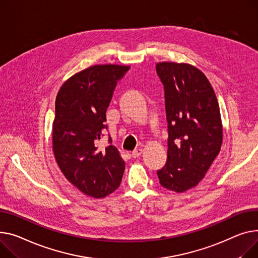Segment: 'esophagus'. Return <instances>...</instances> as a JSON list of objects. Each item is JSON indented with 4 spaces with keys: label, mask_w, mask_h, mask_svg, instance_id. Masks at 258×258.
<instances>
[{
    "label": "esophagus",
    "mask_w": 258,
    "mask_h": 258,
    "mask_svg": "<svg viewBox=\"0 0 258 258\" xmlns=\"http://www.w3.org/2000/svg\"><path fill=\"white\" fill-rule=\"evenodd\" d=\"M143 153V150L142 149H136V150H134L133 152H132V157L134 158V159H137V158H139V157H141V154Z\"/></svg>",
    "instance_id": "esophagus-1"
}]
</instances>
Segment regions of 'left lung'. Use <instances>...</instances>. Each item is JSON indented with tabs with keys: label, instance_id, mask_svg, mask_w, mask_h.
I'll return each instance as SVG.
<instances>
[{
	"label": "left lung",
	"instance_id": "left-lung-1",
	"mask_svg": "<svg viewBox=\"0 0 258 258\" xmlns=\"http://www.w3.org/2000/svg\"><path fill=\"white\" fill-rule=\"evenodd\" d=\"M168 122L167 163L162 186L177 193L196 186L219 154L223 125L217 96L205 75L187 63L160 62Z\"/></svg>",
	"mask_w": 258,
	"mask_h": 258
}]
</instances>
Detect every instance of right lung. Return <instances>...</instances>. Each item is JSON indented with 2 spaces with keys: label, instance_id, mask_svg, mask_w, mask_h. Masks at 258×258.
Masks as SVG:
<instances>
[{
  "label": "right lung",
  "instance_id": "add662e5",
  "mask_svg": "<svg viewBox=\"0 0 258 258\" xmlns=\"http://www.w3.org/2000/svg\"><path fill=\"white\" fill-rule=\"evenodd\" d=\"M130 66L93 65L77 73L56 97L53 151L62 173L85 195L104 198L121 182L125 162L118 149L97 146L117 81ZM111 142V139H110Z\"/></svg>",
  "mask_w": 258,
  "mask_h": 258
}]
</instances>
